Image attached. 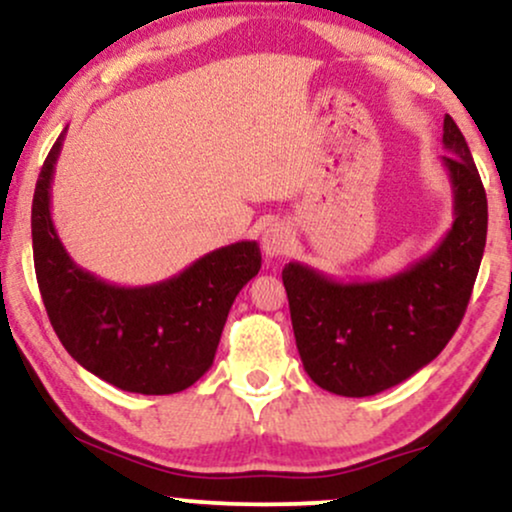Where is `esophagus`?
Here are the masks:
<instances>
[{
  "instance_id": "34e87169",
  "label": "esophagus",
  "mask_w": 512,
  "mask_h": 512,
  "mask_svg": "<svg viewBox=\"0 0 512 512\" xmlns=\"http://www.w3.org/2000/svg\"><path fill=\"white\" fill-rule=\"evenodd\" d=\"M293 248V233L286 223L274 221L262 231V250L267 257H281Z\"/></svg>"
}]
</instances>
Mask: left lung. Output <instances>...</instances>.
<instances>
[{
    "instance_id": "left-lung-1",
    "label": "left lung",
    "mask_w": 512,
    "mask_h": 512,
    "mask_svg": "<svg viewBox=\"0 0 512 512\" xmlns=\"http://www.w3.org/2000/svg\"><path fill=\"white\" fill-rule=\"evenodd\" d=\"M452 226L404 272L337 281L301 262L281 272L305 373L322 390L370 397L411 378L460 327L486 245L489 207L460 127L443 120Z\"/></svg>"
}]
</instances>
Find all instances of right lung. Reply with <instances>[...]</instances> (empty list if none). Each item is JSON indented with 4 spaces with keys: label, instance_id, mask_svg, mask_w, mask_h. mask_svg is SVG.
<instances>
[{
    "label": "right lung",
    "instance_id": "add662e5",
    "mask_svg": "<svg viewBox=\"0 0 512 512\" xmlns=\"http://www.w3.org/2000/svg\"><path fill=\"white\" fill-rule=\"evenodd\" d=\"M64 134L45 158L31 211L35 276L52 327L79 366L120 390H187L211 368L228 310L260 272V245H226L149 286L98 279L69 257L52 223L50 187Z\"/></svg>",
    "mask_w": 512,
    "mask_h": 512
}]
</instances>
